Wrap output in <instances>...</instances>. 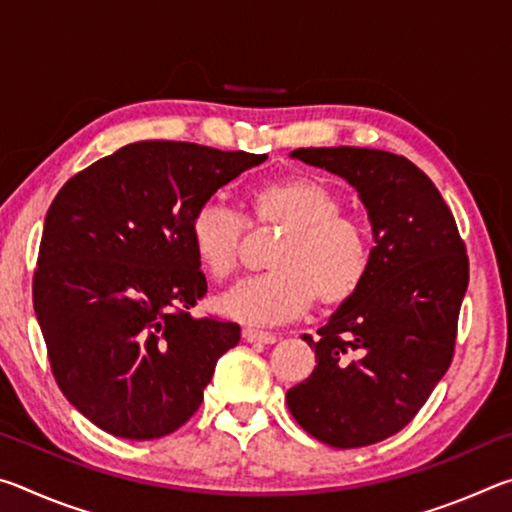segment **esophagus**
Here are the masks:
<instances>
[{
  "mask_svg": "<svg viewBox=\"0 0 512 512\" xmlns=\"http://www.w3.org/2000/svg\"><path fill=\"white\" fill-rule=\"evenodd\" d=\"M241 336H244V339L248 341V343H264V345H271V343H275L277 339H275V334H271V332H259V329H244V332H241Z\"/></svg>",
  "mask_w": 512,
  "mask_h": 512,
  "instance_id": "1",
  "label": "esophagus"
}]
</instances>
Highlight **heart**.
Returning <instances> with one entry per match:
<instances>
[{
  "label": "heart",
  "instance_id": "obj_1",
  "mask_svg": "<svg viewBox=\"0 0 512 512\" xmlns=\"http://www.w3.org/2000/svg\"><path fill=\"white\" fill-rule=\"evenodd\" d=\"M248 223L280 228L268 255L271 273L253 277L216 300L223 316L246 325H277L305 314L311 302L334 309L361 289L370 271L366 223L343 212V198L323 180L293 176L248 192ZM246 219L221 201H207L189 221L198 262L216 280L237 271Z\"/></svg>",
  "mask_w": 512,
  "mask_h": 512
}]
</instances>
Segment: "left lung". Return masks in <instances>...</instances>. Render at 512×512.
Masks as SVG:
<instances>
[{
  "label": "left lung",
  "instance_id": "8db88e82",
  "mask_svg": "<svg viewBox=\"0 0 512 512\" xmlns=\"http://www.w3.org/2000/svg\"><path fill=\"white\" fill-rule=\"evenodd\" d=\"M348 180L366 205L372 259L361 289L316 339L314 372L287 391L289 411L320 443L375 445L409 424L454 357L470 262L454 214L404 155L359 146L296 149Z\"/></svg>",
  "mask_w": 512,
  "mask_h": 512
}]
</instances>
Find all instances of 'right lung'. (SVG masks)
<instances>
[{
  "mask_svg": "<svg viewBox=\"0 0 512 512\" xmlns=\"http://www.w3.org/2000/svg\"><path fill=\"white\" fill-rule=\"evenodd\" d=\"M266 155L135 142L49 205L33 307L60 391L112 436L153 440L192 418L241 329L189 314L207 293L194 212Z\"/></svg>",
  "mask_w": 512,
  "mask_h": 512,
  "instance_id": "1",
  "label": "right lung"
}]
</instances>
